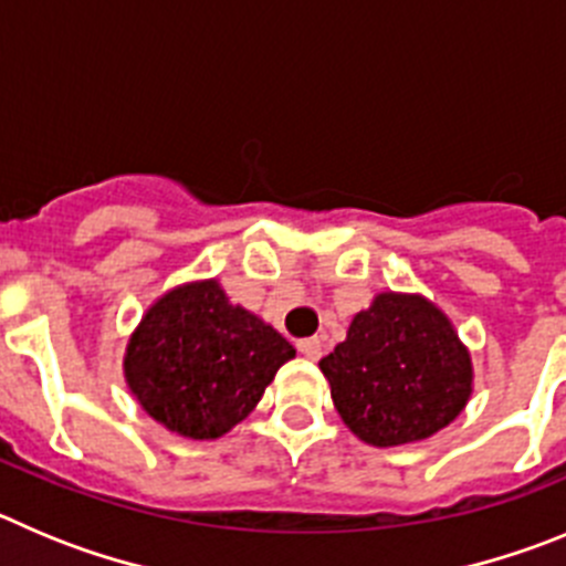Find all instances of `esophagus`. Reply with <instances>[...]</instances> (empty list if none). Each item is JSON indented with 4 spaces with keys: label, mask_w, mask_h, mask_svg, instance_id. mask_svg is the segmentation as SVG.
<instances>
[{
    "label": "esophagus",
    "mask_w": 566,
    "mask_h": 566,
    "mask_svg": "<svg viewBox=\"0 0 566 566\" xmlns=\"http://www.w3.org/2000/svg\"><path fill=\"white\" fill-rule=\"evenodd\" d=\"M298 353L304 355V358H310V360H318L321 358V340L318 338H304V340H298Z\"/></svg>",
    "instance_id": "esophagus-1"
}]
</instances>
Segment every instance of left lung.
Wrapping results in <instances>:
<instances>
[{
    "instance_id": "left-lung-1",
    "label": "left lung",
    "mask_w": 566,
    "mask_h": 566,
    "mask_svg": "<svg viewBox=\"0 0 566 566\" xmlns=\"http://www.w3.org/2000/svg\"><path fill=\"white\" fill-rule=\"evenodd\" d=\"M318 366L346 429L378 448L437 434L473 391L468 346L451 318L417 293L375 295Z\"/></svg>"
}]
</instances>
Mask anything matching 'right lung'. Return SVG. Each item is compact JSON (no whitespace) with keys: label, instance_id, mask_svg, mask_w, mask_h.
Listing matches in <instances>:
<instances>
[{"label":"right lung","instance_id":"add662e5","mask_svg":"<svg viewBox=\"0 0 566 566\" xmlns=\"http://www.w3.org/2000/svg\"><path fill=\"white\" fill-rule=\"evenodd\" d=\"M295 358L287 338L231 304L217 279L163 293L129 335L124 378L163 429L217 440L245 420L279 366Z\"/></svg>","mask_w":566,"mask_h":566}]
</instances>
